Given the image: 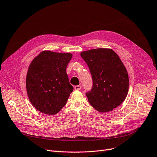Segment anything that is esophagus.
Here are the masks:
<instances>
[{
    "instance_id": "obj_1",
    "label": "esophagus",
    "mask_w": 157,
    "mask_h": 157,
    "mask_svg": "<svg viewBox=\"0 0 157 157\" xmlns=\"http://www.w3.org/2000/svg\"><path fill=\"white\" fill-rule=\"evenodd\" d=\"M82 88V86L80 85H78V86H75L74 87V89H75V90H80Z\"/></svg>"
}]
</instances>
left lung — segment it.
I'll return each instance as SVG.
<instances>
[{
    "label": "left lung",
    "instance_id": "left-lung-1",
    "mask_svg": "<svg viewBox=\"0 0 157 157\" xmlns=\"http://www.w3.org/2000/svg\"><path fill=\"white\" fill-rule=\"evenodd\" d=\"M93 78L91 91L86 93L91 106L100 113H107L124 101L129 87L128 72L114 51L96 48L81 52Z\"/></svg>",
    "mask_w": 157,
    "mask_h": 157
}]
</instances>
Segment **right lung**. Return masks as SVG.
Segmentation results:
<instances>
[{"mask_svg": "<svg viewBox=\"0 0 157 157\" xmlns=\"http://www.w3.org/2000/svg\"><path fill=\"white\" fill-rule=\"evenodd\" d=\"M70 53L43 51L30 64L26 89L32 105L48 115L58 113L66 105L73 87L70 84L66 67Z\"/></svg>", "mask_w": 157, "mask_h": 157, "instance_id": "right-lung-1", "label": "right lung"}]
</instances>
